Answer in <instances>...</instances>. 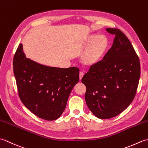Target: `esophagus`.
<instances>
[{"instance_id":"34e87169","label":"esophagus","mask_w":148,"mask_h":148,"mask_svg":"<svg viewBox=\"0 0 148 148\" xmlns=\"http://www.w3.org/2000/svg\"><path fill=\"white\" fill-rule=\"evenodd\" d=\"M83 76H84V72H79V79H82V77H83Z\"/></svg>"}]
</instances>
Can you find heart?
I'll return each mask as SVG.
<instances>
[{
	"label": "heart",
	"mask_w": 148,
	"mask_h": 148,
	"mask_svg": "<svg viewBox=\"0 0 148 148\" xmlns=\"http://www.w3.org/2000/svg\"><path fill=\"white\" fill-rule=\"evenodd\" d=\"M86 46H90L84 55V62L88 64H96L100 60L108 46V39L104 36L90 35L86 40Z\"/></svg>",
	"instance_id": "obj_1"
}]
</instances>
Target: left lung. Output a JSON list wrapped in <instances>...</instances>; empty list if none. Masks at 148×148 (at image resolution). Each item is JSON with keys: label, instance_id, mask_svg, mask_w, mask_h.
<instances>
[{"label": "left lung", "instance_id": "8db88e82", "mask_svg": "<svg viewBox=\"0 0 148 148\" xmlns=\"http://www.w3.org/2000/svg\"><path fill=\"white\" fill-rule=\"evenodd\" d=\"M115 37L101 61L91 66L81 81L86 87L87 106L96 117L120 114L136 95L140 74L139 57L127 36L118 29H106Z\"/></svg>", "mask_w": 148, "mask_h": 148}]
</instances>
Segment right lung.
Masks as SVG:
<instances>
[{
	"label": "right lung",
	"mask_w": 148,
	"mask_h": 148,
	"mask_svg": "<svg viewBox=\"0 0 148 148\" xmlns=\"http://www.w3.org/2000/svg\"><path fill=\"white\" fill-rule=\"evenodd\" d=\"M13 71L22 103L33 114L48 121L62 115L72 88L79 80L77 67L39 64L26 57L21 44L14 56Z\"/></svg>",
	"instance_id": "obj_1"
}]
</instances>
